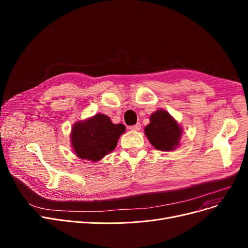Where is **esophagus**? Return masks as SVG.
I'll list each match as a JSON object with an SVG mask.
<instances>
[{"label": "esophagus", "instance_id": "34e87169", "mask_svg": "<svg viewBox=\"0 0 248 248\" xmlns=\"http://www.w3.org/2000/svg\"><path fill=\"white\" fill-rule=\"evenodd\" d=\"M129 129H132V131H135V132L140 131V124L138 123V124H136L134 125H131V126H129Z\"/></svg>", "mask_w": 248, "mask_h": 248}]
</instances>
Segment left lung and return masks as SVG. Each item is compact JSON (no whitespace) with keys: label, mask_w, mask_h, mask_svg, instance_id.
Returning a JSON list of instances; mask_svg holds the SVG:
<instances>
[{"label":"left lung","mask_w":248,"mask_h":248,"mask_svg":"<svg viewBox=\"0 0 248 248\" xmlns=\"http://www.w3.org/2000/svg\"><path fill=\"white\" fill-rule=\"evenodd\" d=\"M183 128L165 109H158L150 116V124L145 127V135L155 149L171 152L180 146Z\"/></svg>","instance_id":"8db88e82"}]
</instances>
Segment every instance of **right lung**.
I'll list each match as a JSON object with an SVG mask.
<instances>
[{
	"label": "right lung",
	"mask_w": 248,
	"mask_h": 248,
	"mask_svg": "<svg viewBox=\"0 0 248 248\" xmlns=\"http://www.w3.org/2000/svg\"><path fill=\"white\" fill-rule=\"evenodd\" d=\"M124 132L123 124H112L107 114L97 113L73 124L70 134L72 150L81 160L97 162L115 149Z\"/></svg>",
	"instance_id": "1"
}]
</instances>
